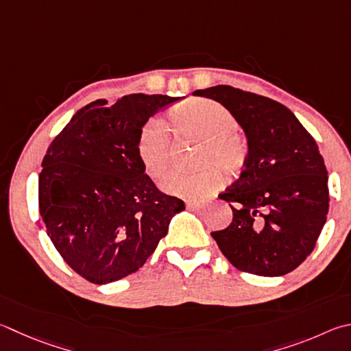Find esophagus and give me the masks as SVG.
Here are the masks:
<instances>
[{
  "instance_id": "1",
  "label": "esophagus",
  "mask_w": 351,
  "mask_h": 351,
  "mask_svg": "<svg viewBox=\"0 0 351 351\" xmlns=\"http://www.w3.org/2000/svg\"><path fill=\"white\" fill-rule=\"evenodd\" d=\"M187 208L193 210V212H201V210H204V204H199V202H189V204H187Z\"/></svg>"
}]
</instances>
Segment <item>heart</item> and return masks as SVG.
<instances>
[{"instance_id":"1","label":"heart","mask_w":351,"mask_h":351,"mask_svg":"<svg viewBox=\"0 0 351 351\" xmlns=\"http://www.w3.org/2000/svg\"><path fill=\"white\" fill-rule=\"evenodd\" d=\"M170 121L181 135L202 144L199 165L215 164L228 178H238L248 161V145L234 130L237 119L224 106L212 99H193L175 107ZM136 155L145 175L161 181L170 167V136L159 118H150L139 130ZM224 178L215 167L196 173H175L164 182V190L184 199H197L218 190Z\"/></svg>"}]
</instances>
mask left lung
Wrapping results in <instances>:
<instances>
[{"instance_id":"8db88e82","label":"left lung","mask_w":351,"mask_h":351,"mask_svg":"<svg viewBox=\"0 0 351 351\" xmlns=\"http://www.w3.org/2000/svg\"><path fill=\"white\" fill-rule=\"evenodd\" d=\"M221 103L242 127L248 161L221 193L233 219L212 237L237 269L282 276L313 252L327 221L328 176L313 136L278 101L232 86L195 90Z\"/></svg>"}]
</instances>
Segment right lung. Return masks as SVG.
Listing matches in <instances>:
<instances>
[{
  "label": "right lung",
  "mask_w": 351,
  "mask_h": 351,
  "mask_svg": "<svg viewBox=\"0 0 351 351\" xmlns=\"http://www.w3.org/2000/svg\"><path fill=\"white\" fill-rule=\"evenodd\" d=\"M181 98L132 93L76 112L43 159L40 213L62 259L87 281L135 273L186 206L158 190L136 155L141 127Z\"/></svg>",
  "instance_id": "1"
}]
</instances>
